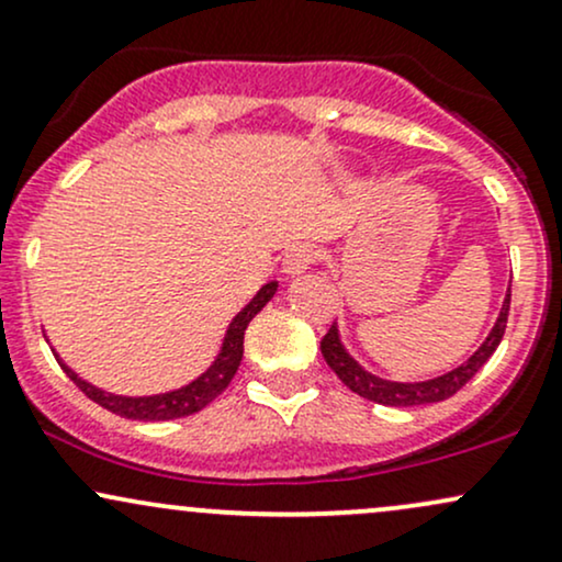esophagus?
I'll return each mask as SVG.
<instances>
[{
  "mask_svg": "<svg viewBox=\"0 0 562 562\" xmlns=\"http://www.w3.org/2000/svg\"><path fill=\"white\" fill-rule=\"evenodd\" d=\"M314 261H317V248H314V245H293L285 254V259H282V272L288 277H299L306 272V269H312Z\"/></svg>",
  "mask_w": 562,
  "mask_h": 562,
  "instance_id": "obj_1",
  "label": "esophagus"
}]
</instances>
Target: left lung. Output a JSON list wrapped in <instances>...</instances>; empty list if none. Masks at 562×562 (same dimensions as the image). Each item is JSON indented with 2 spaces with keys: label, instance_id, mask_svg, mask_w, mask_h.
Returning <instances> with one entry per match:
<instances>
[{
  "label": "left lung",
  "instance_id": "left-lung-1",
  "mask_svg": "<svg viewBox=\"0 0 562 562\" xmlns=\"http://www.w3.org/2000/svg\"><path fill=\"white\" fill-rule=\"evenodd\" d=\"M507 314H509V288L505 301H502L499 317H496L492 333L486 335V340L475 348L473 353L462 364H457L454 370L443 372V375L430 378V380H417V383H398V380H385L367 372L351 353L346 351L344 340H340L338 325H333L327 330L325 338H322V357L330 364V370L344 380L353 393H359L362 398H370V402L383 404V406H420V404H436L443 402V398L454 396L462 385L468 383L475 372L481 370L483 364L492 359V353L499 346L502 335H505L507 327Z\"/></svg>",
  "mask_w": 562,
  "mask_h": 562
}]
</instances>
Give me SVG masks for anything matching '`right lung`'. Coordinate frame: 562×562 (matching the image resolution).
Returning a JSON list of instances; mask_svg holds the SVG:
<instances>
[{
    "label": "right lung",
    "instance_id": "right-lung-1",
    "mask_svg": "<svg viewBox=\"0 0 562 562\" xmlns=\"http://www.w3.org/2000/svg\"><path fill=\"white\" fill-rule=\"evenodd\" d=\"M277 293V280L267 282L259 293L254 295L240 312L232 317V322L227 325V333H224L222 346H218V353L214 357V362L205 367L203 372L190 383H184L182 389H173V391H164V393H153V396H121V393H111V391H102L97 385L89 383L76 375L70 367L63 362L60 353L55 351L57 364L63 367V372L74 380L76 385L83 391V396L92 398L94 404L105 406L108 412L113 415L126 417V420H139V423H160V420H177V417H187V415H195V412L209 406L214 398L222 393L235 378L237 367L243 362V338H245V327L248 322L267 306L269 301L274 299Z\"/></svg>",
    "mask_w": 562,
    "mask_h": 562
}]
</instances>
